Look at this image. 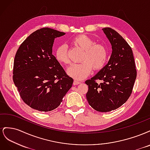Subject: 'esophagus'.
I'll return each mask as SVG.
<instances>
[{
  "label": "esophagus",
  "instance_id": "obj_1",
  "mask_svg": "<svg viewBox=\"0 0 150 150\" xmlns=\"http://www.w3.org/2000/svg\"><path fill=\"white\" fill-rule=\"evenodd\" d=\"M81 84L80 81H77V80H74V82H73V84L74 85H78V84Z\"/></svg>",
  "mask_w": 150,
  "mask_h": 150
}]
</instances>
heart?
Returning <instances> with one entry per match:
<instances>
[{
  "mask_svg": "<svg viewBox=\"0 0 150 150\" xmlns=\"http://www.w3.org/2000/svg\"><path fill=\"white\" fill-rule=\"evenodd\" d=\"M76 46L83 50L81 63L72 64L67 69V74L77 80H82L88 76L93 68L95 71L101 69L108 59L107 48L101 44H95L94 40L86 35L76 36L72 40ZM56 60L64 64L69 63L67 49L65 45H61L56 50Z\"/></svg>",
  "mask_w": 150,
  "mask_h": 150,
  "instance_id": "obj_1",
  "label": "heart"
}]
</instances>
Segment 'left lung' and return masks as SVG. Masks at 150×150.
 <instances>
[{
    "mask_svg": "<svg viewBox=\"0 0 150 150\" xmlns=\"http://www.w3.org/2000/svg\"><path fill=\"white\" fill-rule=\"evenodd\" d=\"M102 30L112 46L111 56L108 64L85 83L89 88L86 98L89 105L97 111L105 112L117 109L127 101L132 93L137 72L128 42L114 29Z\"/></svg>",
    "mask_w": 150,
    "mask_h": 150,
    "instance_id": "left-lung-1",
    "label": "left lung"
}]
</instances>
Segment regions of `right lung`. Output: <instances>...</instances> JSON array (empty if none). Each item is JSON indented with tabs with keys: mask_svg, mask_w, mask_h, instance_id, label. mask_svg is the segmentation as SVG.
Returning a JSON list of instances; mask_svg holds the SVG:
<instances>
[{
	"mask_svg": "<svg viewBox=\"0 0 150 150\" xmlns=\"http://www.w3.org/2000/svg\"><path fill=\"white\" fill-rule=\"evenodd\" d=\"M65 33L51 28L37 30L16 54L13 81L21 99L34 110L47 112L60 105L73 79L52 55L54 39Z\"/></svg>",
	"mask_w": 150,
	"mask_h": 150,
	"instance_id": "add662e5",
	"label": "right lung"
}]
</instances>
